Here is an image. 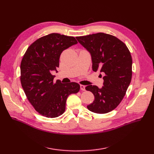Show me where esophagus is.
Instances as JSON below:
<instances>
[{"label":"esophagus","mask_w":154,"mask_h":154,"mask_svg":"<svg viewBox=\"0 0 154 154\" xmlns=\"http://www.w3.org/2000/svg\"><path fill=\"white\" fill-rule=\"evenodd\" d=\"M80 89H81V91H85V86L83 85H80Z\"/></svg>","instance_id":"obj_1"}]
</instances>
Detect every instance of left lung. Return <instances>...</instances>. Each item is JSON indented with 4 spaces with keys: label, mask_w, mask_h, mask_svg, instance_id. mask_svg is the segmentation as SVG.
Segmentation results:
<instances>
[{
    "label": "left lung",
    "mask_w": 154,
    "mask_h": 154,
    "mask_svg": "<svg viewBox=\"0 0 154 154\" xmlns=\"http://www.w3.org/2000/svg\"><path fill=\"white\" fill-rule=\"evenodd\" d=\"M76 38L91 53L93 71L105 74L101 88L92 85L85 87L94 96L87 109L97 114L109 112L122 101L131 82V54L122 41L111 35L98 32Z\"/></svg>",
    "instance_id": "obj_1"
}]
</instances>
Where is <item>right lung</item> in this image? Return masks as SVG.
Returning a JSON list of instances; mask_svg holds the SVG:
<instances>
[{
  "label": "right lung",
  "mask_w": 154,
  "mask_h": 154,
  "mask_svg": "<svg viewBox=\"0 0 154 154\" xmlns=\"http://www.w3.org/2000/svg\"><path fill=\"white\" fill-rule=\"evenodd\" d=\"M73 36L51 33L37 39L29 45L20 63V82L27 100L42 116L53 118L66 110L67 97L76 94L77 83L53 82V71L59 67L60 54L76 44Z\"/></svg>",
  "instance_id": "obj_1"
}]
</instances>
